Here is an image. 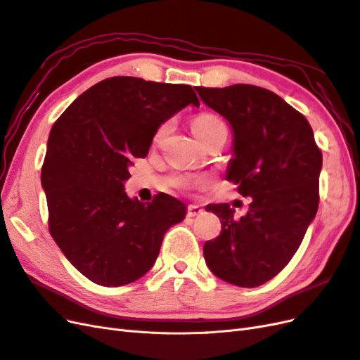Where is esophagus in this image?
Masks as SVG:
<instances>
[{
  "mask_svg": "<svg viewBox=\"0 0 360 360\" xmlns=\"http://www.w3.org/2000/svg\"><path fill=\"white\" fill-rule=\"evenodd\" d=\"M202 209L200 205H195V204H191L189 207H188V217H195V216H198V214H202Z\"/></svg>",
  "mask_w": 360,
  "mask_h": 360,
  "instance_id": "34e87169",
  "label": "esophagus"
}]
</instances>
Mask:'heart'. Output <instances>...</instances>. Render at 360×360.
I'll use <instances>...</instances> for the list:
<instances>
[{"label":"heart","instance_id":"b5f03b06","mask_svg":"<svg viewBox=\"0 0 360 360\" xmlns=\"http://www.w3.org/2000/svg\"><path fill=\"white\" fill-rule=\"evenodd\" d=\"M222 120L213 114H200L193 118L192 122V132L200 141H202L207 135L212 134L216 127L222 126ZM162 132V130H160ZM183 184H189V181H181ZM201 183V180L198 181Z\"/></svg>","mask_w":360,"mask_h":360}]
</instances>
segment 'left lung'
Here are the masks:
<instances>
[{
  "instance_id": "obj_1",
  "label": "left lung",
  "mask_w": 360,
  "mask_h": 360,
  "mask_svg": "<svg viewBox=\"0 0 360 360\" xmlns=\"http://www.w3.org/2000/svg\"><path fill=\"white\" fill-rule=\"evenodd\" d=\"M195 90L231 124L226 180L252 198L240 219L230 204L205 207L222 224L204 245L205 263L233 285H263L290 263L317 214L321 151L308 120L274 91L249 84Z\"/></svg>"
}]
</instances>
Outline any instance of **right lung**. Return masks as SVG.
Wrapping results in <instances>:
<instances>
[{"label":"right lung","instance_id":"1","mask_svg":"<svg viewBox=\"0 0 360 360\" xmlns=\"http://www.w3.org/2000/svg\"><path fill=\"white\" fill-rule=\"evenodd\" d=\"M188 105L200 106L191 85L114 76L53 123L41 167L49 233L94 284L122 287L144 276L163 236L186 216V205L167 193L146 204L129 198L124 181L159 126Z\"/></svg>","mask_w":360,"mask_h":360}]
</instances>
